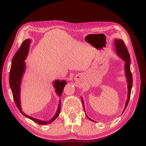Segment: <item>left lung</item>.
I'll use <instances>...</instances> for the list:
<instances>
[{
	"label": "left lung",
	"mask_w": 146,
	"mask_h": 146,
	"mask_svg": "<svg viewBox=\"0 0 146 146\" xmlns=\"http://www.w3.org/2000/svg\"><path fill=\"white\" fill-rule=\"evenodd\" d=\"M115 48L116 52L119 57L121 59L125 61V64H124V68H125V77L127 78V82L128 83V95H127V99L125 103V105L124 107V110L122 112V113L125 110L127 106L128 105L130 95H131V91L133 86V76L131 72V70H130V64H131V61H130V56L129 54L128 51L126 47V46L124 44V42L121 39H115ZM82 98V102L83 104V108L85 110V106H84V102L83 100V98ZM86 117L88 118V119L92 121L95 122V121L92 120L89 118L87 115Z\"/></svg>",
	"instance_id": "left-lung-1"
}]
</instances>
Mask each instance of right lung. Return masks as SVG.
Wrapping results in <instances>:
<instances>
[{"instance_id":"add662e5","label":"right lung","mask_w":146,"mask_h":146,"mask_svg":"<svg viewBox=\"0 0 146 146\" xmlns=\"http://www.w3.org/2000/svg\"><path fill=\"white\" fill-rule=\"evenodd\" d=\"M31 42V40L27 39L25 40L22 43V45L19 48V50L15 53L14 57H13L12 65L10 70L9 75V85L12 90L14 101L18 107V110L25 117L28 118L29 119L33 120L36 123L40 125H46L50 124L51 122L54 121L59 115L60 112V107H61V100L60 98V101L58 105V108L55 115L52 117L50 120L48 121H42L36 118L30 117L28 115L25 114L22 111L21 105V100H20V94H21V80L22 78L23 74H24L25 70V63L24 60L26 59L28 53L29 51V48L30 43ZM66 81L64 80H56L53 82V86L55 88L56 94L58 96H60L62 94L63 89L66 85Z\"/></svg>"}]
</instances>
